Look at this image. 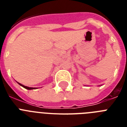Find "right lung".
Wrapping results in <instances>:
<instances>
[{"label":"right lung","mask_w":127,"mask_h":127,"mask_svg":"<svg viewBox=\"0 0 127 127\" xmlns=\"http://www.w3.org/2000/svg\"><path fill=\"white\" fill-rule=\"evenodd\" d=\"M18 84L20 85V86H22V87H24V88L27 89V90H33V89H35V88H30V87L25 86H24V85H22V84H20V83H18Z\"/></svg>","instance_id":"1"}]
</instances>
